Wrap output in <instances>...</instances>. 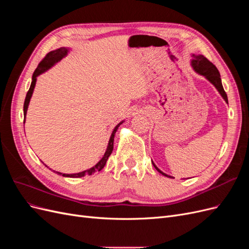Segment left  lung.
<instances>
[{
	"label": "left lung",
	"mask_w": 249,
	"mask_h": 249,
	"mask_svg": "<svg viewBox=\"0 0 249 249\" xmlns=\"http://www.w3.org/2000/svg\"><path fill=\"white\" fill-rule=\"evenodd\" d=\"M193 70L196 71L197 73L201 74V76L205 77L206 79H208L212 84L216 87V89L219 91V93L221 94V96L223 97V100L228 103V95L225 93L222 83H221V78H220V73L218 71L217 67L211 62L209 60L202 55H193V59L191 61ZM154 164V163H153ZM155 168L159 171L160 173H162L163 176L167 177V178H171L170 176H167L166 173L162 172L159 168H158L156 165L154 164Z\"/></svg>",
	"instance_id": "8db88e82"
}]
</instances>
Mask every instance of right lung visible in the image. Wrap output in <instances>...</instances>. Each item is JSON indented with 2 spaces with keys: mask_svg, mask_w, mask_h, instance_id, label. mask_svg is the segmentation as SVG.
<instances>
[{
  "mask_svg": "<svg viewBox=\"0 0 249 249\" xmlns=\"http://www.w3.org/2000/svg\"><path fill=\"white\" fill-rule=\"evenodd\" d=\"M67 52H69V49L66 48H60L58 50H55V51H52L50 53H48V54L46 55V57H44L41 61L39 62L38 66H37V69L35 70V71L33 72V76H32V83H31V86H30L28 92H27V95H26V99H25V103H24V116H25V119H26V115H27V110H28V106H29V103H30V99H31L32 96V93H33V90H34V87H35V84H36V78L39 76L40 73L44 72L46 71H48L49 69H51V67L56 64L57 62H59L60 60H61L63 57H65L67 55ZM25 123V122H24ZM123 124L119 123L115 127L114 130H113L112 134H111V137H110V140H109V143H108V146H107V149H106V153H105L104 157L101 159V161L97 163L96 165H94L93 167H91L90 169H87L85 171H82V172H79V173H72V175H67V173H61V172H57L58 175L62 176V177H66V178H82L84 177L86 175L88 176H91L92 173L96 172V171H101L105 165H106V162L108 160V158L110 157V155L112 154V150H113V142H114V136H115V133L118 129V126ZM47 166V165H46Z\"/></svg>",
  "mask_w": 249,
  "mask_h": 249,
  "instance_id": "1",
  "label": "right lung"
}]
</instances>
